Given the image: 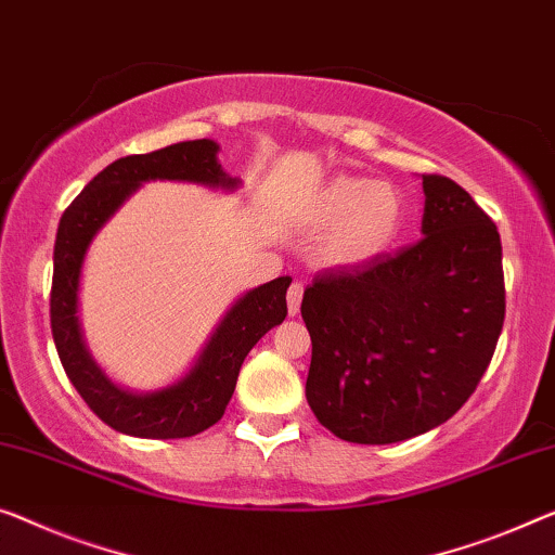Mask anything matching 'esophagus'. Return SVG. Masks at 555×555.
Returning a JSON list of instances; mask_svg holds the SVG:
<instances>
[{
  "instance_id": "34e87169",
  "label": "esophagus",
  "mask_w": 555,
  "mask_h": 555,
  "mask_svg": "<svg viewBox=\"0 0 555 555\" xmlns=\"http://www.w3.org/2000/svg\"><path fill=\"white\" fill-rule=\"evenodd\" d=\"M301 299H304V284L301 281H294V284L288 286V294H286L288 317H296V313L301 311Z\"/></svg>"
}]
</instances>
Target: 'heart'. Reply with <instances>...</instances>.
<instances>
[{
	"label": "heart",
	"mask_w": 555,
	"mask_h": 555,
	"mask_svg": "<svg viewBox=\"0 0 555 555\" xmlns=\"http://www.w3.org/2000/svg\"><path fill=\"white\" fill-rule=\"evenodd\" d=\"M403 217L406 202L399 189L359 177L326 181L306 209L311 229L328 227L319 251L334 267H357L391 249Z\"/></svg>",
	"instance_id": "obj_1"
}]
</instances>
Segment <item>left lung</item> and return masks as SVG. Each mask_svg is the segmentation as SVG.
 <instances>
[{
  "label": "left lung",
  "instance_id": "left-lung-1",
  "mask_svg": "<svg viewBox=\"0 0 555 555\" xmlns=\"http://www.w3.org/2000/svg\"><path fill=\"white\" fill-rule=\"evenodd\" d=\"M416 244L319 274L304 292L306 401L351 443L406 441L449 421L489 369L506 317L501 236L466 189L424 173Z\"/></svg>",
  "mask_w": 555,
  "mask_h": 555
}]
</instances>
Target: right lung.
Here are the masks:
<instances>
[{"label":"right lung","instance_id":"obj_1","mask_svg":"<svg viewBox=\"0 0 555 555\" xmlns=\"http://www.w3.org/2000/svg\"><path fill=\"white\" fill-rule=\"evenodd\" d=\"M219 146L211 139L179 142L152 154L121 156L89 181L60 219L54 242V279L49 317L62 366L87 406L114 431L139 438H186L206 431L224 416L236 388L238 369L256 341L286 319L288 276H279L244 294L209 344L198 353L194 369L173 386L154 393H131L114 386L89 357L79 326V276L89 244L119 206L144 181H194L214 189H234L217 162Z\"/></svg>","mask_w":555,"mask_h":555}]
</instances>
